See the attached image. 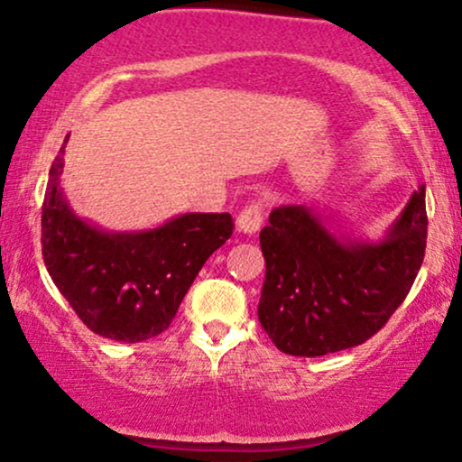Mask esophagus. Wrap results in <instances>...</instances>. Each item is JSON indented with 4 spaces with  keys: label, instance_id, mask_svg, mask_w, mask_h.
Segmentation results:
<instances>
[{
    "label": "esophagus",
    "instance_id": "obj_1",
    "mask_svg": "<svg viewBox=\"0 0 462 462\" xmlns=\"http://www.w3.org/2000/svg\"><path fill=\"white\" fill-rule=\"evenodd\" d=\"M263 226V206L261 204H249L241 215L236 217V230L243 235H256Z\"/></svg>",
    "mask_w": 462,
    "mask_h": 462
}]
</instances>
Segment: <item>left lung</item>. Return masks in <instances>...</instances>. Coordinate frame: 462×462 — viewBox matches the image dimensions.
Wrapping results in <instances>:
<instances>
[{
    "instance_id": "left-lung-1",
    "label": "left lung",
    "mask_w": 462,
    "mask_h": 462,
    "mask_svg": "<svg viewBox=\"0 0 462 462\" xmlns=\"http://www.w3.org/2000/svg\"><path fill=\"white\" fill-rule=\"evenodd\" d=\"M426 236V187L411 195L380 241L334 235L315 206H278L261 230V326L291 356L360 346L406 300Z\"/></svg>"
}]
</instances>
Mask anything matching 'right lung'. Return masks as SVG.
<instances>
[{"mask_svg": "<svg viewBox=\"0 0 462 462\" xmlns=\"http://www.w3.org/2000/svg\"><path fill=\"white\" fill-rule=\"evenodd\" d=\"M62 153L65 145L51 162L41 219L47 272L95 334L147 341L167 330L195 275L232 236V217L184 213L152 230H102L73 213L65 199Z\"/></svg>", "mask_w": 462, "mask_h": 462, "instance_id": "right-lung-1", "label": "right lung"}]
</instances>
